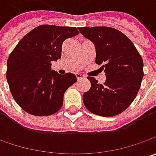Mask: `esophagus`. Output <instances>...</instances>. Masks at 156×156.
Wrapping results in <instances>:
<instances>
[{
  "label": "esophagus",
  "instance_id": "1",
  "mask_svg": "<svg viewBox=\"0 0 156 156\" xmlns=\"http://www.w3.org/2000/svg\"><path fill=\"white\" fill-rule=\"evenodd\" d=\"M75 75H76V78H77V80L79 81V80H81V79H83L85 76L83 75H81V74H79V73H77V74H75Z\"/></svg>",
  "mask_w": 156,
  "mask_h": 156
}]
</instances>
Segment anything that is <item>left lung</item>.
I'll return each instance as SVG.
<instances>
[{
  "instance_id": "1",
  "label": "left lung",
  "mask_w": 156,
  "mask_h": 156,
  "mask_svg": "<svg viewBox=\"0 0 156 156\" xmlns=\"http://www.w3.org/2000/svg\"><path fill=\"white\" fill-rule=\"evenodd\" d=\"M80 33L95 48V63L104 65L106 81L87 79L90 89L83 94L87 110L101 116H115L135 100L143 78V61L133 42L121 31L109 27H80Z\"/></svg>"
}]
</instances>
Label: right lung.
I'll list each match as a JSON object with an SVG mask.
<instances>
[{
  "label": "right lung",
  "mask_w": 156,
  "mask_h": 156,
  "mask_svg": "<svg viewBox=\"0 0 156 156\" xmlns=\"http://www.w3.org/2000/svg\"><path fill=\"white\" fill-rule=\"evenodd\" d=\"M77 34L76 27L41 25L27 33L10 54L7 81L23 110L47 116L61 109L66 90L77 80L72 73L52 70L51 63L61 58L63 41Z\"/></svg>",
  "instance_id": "right-lung-1"
}]
</instances>
